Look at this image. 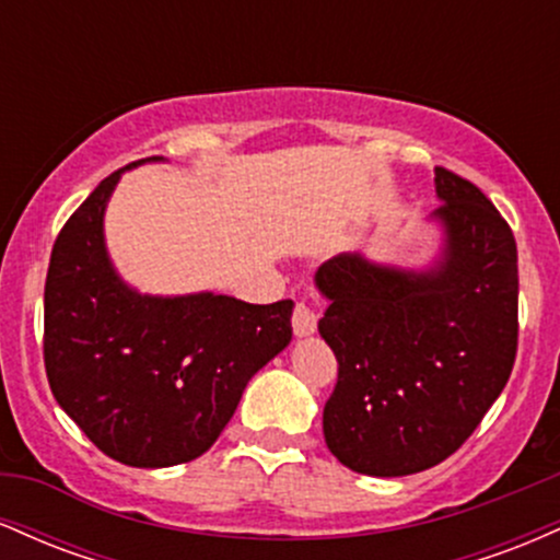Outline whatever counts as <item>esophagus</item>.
Listing matches in <instances>:
<instances>
[{"mask_svg":"<svg viewBox=\"0 0 560 560\" xmlns=\"http://www.w3.org/2000/svg\"><path fill=\"white\" fill-rule=\"evenodd\" d=\"M316 324H318L316 311H311L305 302H298V305H294V313H292L294 334H298V337H311V334L316 331Z\"/></svg>","mask_w":560,"mask_h":560,"instance_id":"34e87169","label":"esophagus"}]
</instances>
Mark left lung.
Masks as SVG:
<instances>
[{
	"mask_svg": "<svg viewBox=\"0 0 560 560\" xmlns=\"http://www.w3.org/2000/svg\"><path fill=\"white\" fill-rule=\"evenodd\" d=\"M445 244L429 271L358 253L316 273L329 307L320 337L337 355L326 445L369 477L427 471L453 455L503 392L518 342L513 231L471 182L434 168Z\"/></svg>",
	"mask_w": 560,
	"mask_h": 560,
	"instance_id": "1",
	"label": "left lung"
}]
</instances>
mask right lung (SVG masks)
I'll return each instance as SVG.
<instances>
[{
  "label": "right lung",
  "instance_id": "right-lung-1",
  "mask_svg": "<svg viewBox=\"0 0 560 560\" xmlns=\"http://www.w3.org/2000/svg\"><path fill=\"white\" fill-rule=\"evenodd\" d=\"M160 160V158H147ZM110 173L68 218L44 284V365L60 408L113 460H195L234 416L247 382L292 339V300L152 298L128 287L105 247Z\"/></svg>",
  "mask_w": 560,
  "mask_h": 560
}]
</instances>
